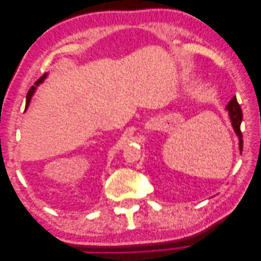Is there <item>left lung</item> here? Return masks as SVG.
I'll return each mask as SVG.
<instances>
[{"mask_svg":"<svg viewBox=\"0 0 261 261\" xmlns=\"http://www.w3.org/2000/svg\"><path fill=\"white\" fill-rule=\"evenodd\" d=\"M226 110L228 111V114H230V118L232 121V125H233V128L236 133V135H238L240 138V150L242 152L243 151V135L241 132V123L243 120V113H242L241 106L239 105L236 97H234L230 101V103H228L226 107Z\"/></svg>","mask_w":261,"mask_h":261,"instance_id":"1","label":"left lung"}]
</instances>
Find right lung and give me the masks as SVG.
<instances>
[{
	"instance_id": "right-lung-1",
	"label": "right lung",
	"mask_w": 261,
	"mask_h": 261,
	"mask_svg": "<svg viewBox=\"0 0 261 261\" xmlns=\"http://www.w3.org/2000/svg\"><path fill=\"white\" fill-rule=\"evenodd\" d=\"M45 76L46 75H44V76H41L40 78H39V80L36 82V85H39L40 83H42L43 82V80L45 78ZM35 89H36V87L35 86H33L31 87V88L29 89V91H28V93H27V101H26V109L28 108V106H29V102H30V100H31V97H33V94H34V92H35Z\"/></svg>"
}]
</instances>
